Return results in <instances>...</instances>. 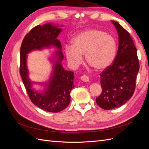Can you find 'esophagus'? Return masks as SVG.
I'll return each mask as SVG.
<instances>
[{"label":"esophagus","mask_w":149,"mask_h":149,"mask_svg":"<svg viewBox=\"0 0 149 149\" xmlns=\"http://www.w3.org/2000/svg\"><path fill=\"white\" fill-rule=\"evenodd\" d=\"M81 79L83 81H84V82H88L89 81L88 76H86V75H85V74L81 76Z\"/></svg>","instance_id":"obj_1"}]
</instances>
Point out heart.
Here are the masks:
<instances>
[{
    "instance_id": "obj_1",
    "label": "heart",
    "mask_w": 149,
    "mask_h": 149,
    "mask_svg": "<svg viewBox=\"0 0 149 149\" xmlns=\"http://www.w3.org/2000/svg\"><path fill=\"white\" fill-rule=\"evenodd\" d=\"M117 44L110 35L98 29H89L78 34L72 40V46H66L65 55L74 68L83 61L85 55L88 63L97 70H103L111 64L116 56Z\"/></svg>"
}]
</instances>
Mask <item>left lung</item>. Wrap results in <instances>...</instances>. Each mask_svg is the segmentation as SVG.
I'll use <instances>...</instances> for the list:
<instances>
[{
  "instance_id": "8db88e82",
  "label": "left lung",
  "mask_w": 149,
  "mask_h": 149,
  "mask_svg": "<svg viewBox=\"0 0 149 149\" xmlns=\"http://www.w3.org/2000/svg\"><path fill=\"white\" fill-rule=\"evenodd\" d=\"M112 22L119 35L118 51L113 63L100 74L102 92L96 99L106 110L123 106L131 98L139 71L137 49L130 33L118 22Z\"/></svg>"
}]
</instances>
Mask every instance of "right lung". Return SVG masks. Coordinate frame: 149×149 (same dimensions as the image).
Masks as SVG:
<instances>
[{
    "label": "right lung",
    "mask_w": 149,
    "mask_h": 149,
    "mask_svg": "<svg viewBox=\"0 0 149 149\" xmlns=\"http://www.w3.org/2000/svg\"><path fill=\"white\" fill-rule=\"evenodd\" d=\"M61 29L51 24L37 25L26 34L20 47V74L31 101L37 107L49 112L64 110L70 102V92L74 87V73L63 68L61 61L63 58L61 50L57 52L58 60L48 88L44 93H37L31 89V81L28 77L26 66V54L33 49L54 45L61 49L60 40L56 37Z\"/></svg>",
    "instance_id": "1"
}]
</instances>
